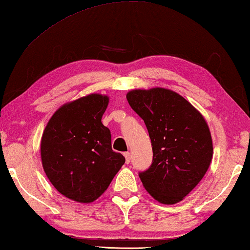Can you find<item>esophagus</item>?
I'll use <instances>...</instances> for the list:
<instances>
[{
  "instance_id": "obj_1",
  "label": "esophagus",
  "mask_w": 250,
  "mask_h": 250,
  "mask_svg": "<svg viewBox=\"0 0 250 250\" xmlns=\"http://www.w3.org/2000/svg\"><path fill=\"white\" fill-rule=\"evenodd\" d=\"M125 163L129 164L130 161H131V153H130V152H125Z\"/></svg>"
}]
</instances>
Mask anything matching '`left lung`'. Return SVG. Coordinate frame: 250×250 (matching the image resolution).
<instances>
[{
    "label": "left lung",
    "instance_id": "obj_1",
    "mask_svg": "<svg viewBox=\"0 0 250 250\" xmlns=\"http://www.w3.org/2000/svg\"><path fill=\"white\" fill-rule=\"evenodd\" d=\"M126 100L146 125L153 161L141 172L146 192L172 205L200 183L213 158L208 125L198 110L177 92L155 87L133 89Z\"/></svg>",
    "mask_w": 250,
    "mask_h": 250
}]
</instances>
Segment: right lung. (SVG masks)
I'll return each instance as SVG.
<instances>
[{
    "instance_id": "right-lung-1",
    "label": "right lung",
    "mask_w": 250,
    "mask_h": 250,
    "mask_svg": "<svg viewBox=\"0 0 250 250\" xmlns=\"http://www.w3.org/2000/svg\"><path fill=\"white\" fill-rule=\"evenodd\" d=\"M109 97L90 94L61 105L41 140L43 168L54 188L78 203L100 197L125 162L111 149L110 130L101 122Z\"/></svg>"
}]
</instances>
